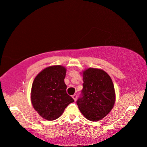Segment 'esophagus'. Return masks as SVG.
I'll list each match as a JSON object with an SVG mask.
<instances>
[{
    "instance_id": "1",
    "label": "esophagus",
    "mask_w": 147,
    "mask_h": 147,
    "mask_svg": "<svg viewBox=\"0 0 147 147\" xmlns=\"http://www.w3.org/2000/svg\"><path fill=\"white\" fill-rule=\"evenodd\" d=\"M72 98L74 99V100H75V101L77 100V94H74V95H72Z\"/></svg>"
}]
</instances>
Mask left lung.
<instances>
[{"instance_id":"1","label":"left lung","mask_w":147,"mask_h":147,"mask_svg":"<svg viewBox=\"0 0 147 147\" xmlns=\"http://www.w3.org/2000/svg\"><path fill=\"white\" fill-rule=\"evenodd\" d=\"M83 88L77 104L88 120H100L115 103V90L110 77L103 70L89 68L83 72Z\"/></svg>"}]
</instances>
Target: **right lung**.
I'll use <instances>...</instances> for the list:
<instances>
[{
	"mask_svg": "<svg viewBox=\"0 0 147 147\" xmlns=\"http://www.w3.org/2000/svg\"><path fill=\"white\" fill-rule=\"evenodd\" d=\"M66 68L53 66L45 68L35 78L31 98L34 109L48 120L59 118L74 99L66 93Z\"/></svg>",
	"mask_w": 147,
	"mask_h": 147,
	"instance_id": "right-lung-1",
	"label": "right lung"
}]
</instances>
